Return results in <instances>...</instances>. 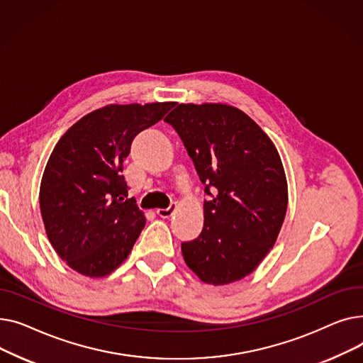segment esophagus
Listing matches in <instances>:
<instances>
[{"mask_svg":"<svg viewBox=\"0 0 363 363\" xmlns=\"http://www.w3.org/2000/svg\"><path fill=\"white\" fill-rule=\"evenodd\" d=\"M177 208H178L177 203H172L167 208H157L156 213H157L160 218H170L172 215H174V213L177 212Z\"/></svg>","mask_w":363,"mask_h":363,"instance_id":"obj_1","label":"esophagus"}]
</instances>
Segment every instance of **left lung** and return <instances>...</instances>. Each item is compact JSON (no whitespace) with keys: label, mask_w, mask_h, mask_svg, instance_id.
Here are the masks:
<instances>
[{"label":"left lung","mask_w":363,"mask_h":363,"mask_svg":"<svg viewBox=\"0 0 363 363\" xmlns=\"http://www.w3.org/2000/svg\"><path fill=\"white\" fill-rule=\"evenodd\" d=\"M179 133L204 191V226L182 242L186 266L203 282L226 285L250 275L274 247L287 212L279 152L247 114L222 103H181L164 118Z\"/></svg>","instance_id":"obj_1"}]
</instances>
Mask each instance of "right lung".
<instances>
[{
  "instance_id": "1",
  "label": "right lung",
  "mask_w": 363,
  "mask_h": 363,
  "mask_svg": "<svg viewBox=\"0 0 363 363\" xmlns=\"http://www.w3.org/2000/svg\"><path fill=\"white\" fill-rule=\"evenodd\" d=\"M174 101L108 104L73 123L44 169L40 207L47 237L69 268L89 278L118 269L145 225L128 199L123 159L133 137L157 123Z\"/></svg>"
}]
</instances>
